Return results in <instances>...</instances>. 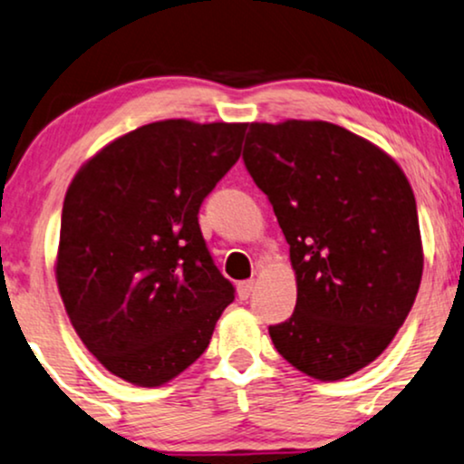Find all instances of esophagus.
I'll return each mask as SVG.
<instances>
[{
	"instance_id": "obj_1",
	"label": "esophagus",
	"mask_w": 464,
	"mask_h": 464,
	"mask_svg": "<svg viewBox=\"0 0 464 464\" xmlns=\"http://www.w3.org/2000/svg\"><path fill=\"white\" fill-rule=\"evenodd\" d=\"M254 285H256L254 279H247V282H241V284H238V285H237L238 299H241V301H247V299H249V295L254 293Z\"/></svg>"
}]
</instances>
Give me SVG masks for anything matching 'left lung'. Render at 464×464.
<instances>
[{"mask_svg": "<svg viewBox=\"0 0 464 464\" xmlns=\"http://www.w3.org/2000/svg\"><path fill=\"white\" fill-rule=\"evenodd\" d=\"M296 277V307L268 327L288 363L340 381L381 357L424 271L413 188L385 150L324 120L251 122L243 150Z\"/></svg>", "mask_w": 464, "mask_h": 464, "instance_id": "8db88e82", "label": "left lung"}]
</instances>
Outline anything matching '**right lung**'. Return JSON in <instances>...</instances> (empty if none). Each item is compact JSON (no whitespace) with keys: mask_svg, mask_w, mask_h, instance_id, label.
<instances>
[{"mask_svg":"<svg viewBox=\"0 0 464 464\" xmlns=\"http://www.w3.org/2000/svg\"><path fill=\"white\" fill-rule=\"evenodd\" d=\"M245 129L185 118L144 124L101 148L68 185L57 290L85 348L118 379H176L234 301L198 213L241 157Z\"/></svg>","mask_w":464,"mask_h":464,"instance_id":"1","label":"right lung"}]
</instances>
